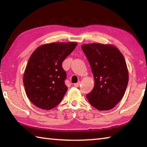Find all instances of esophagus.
Here are the masks:
<instances>
[{
  "mask_svg": "<svg viewBox=\"0 0 147 147\" xmlns=\"http://www.w3.org/2000/svg\"><path fill=\"white\" fill-rule=\"evenodd\" d=\"M80 85V81H79V82H77V83L74 84V87H76V88H77V87H78Z\"/></svg>",
  "mask_w": 147,
  "mask_h": 147,
  "instance_id": "1",
  "label": "esophagus"
}]
</instances>
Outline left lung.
Returning a JSON list of instances; mask_svg holds the SVG:
<instances>
[{
    "instance_id": "obj_1",
    "label": "left lung",
    "mask_w": 147,
    "mask_h": 147,
    "mask_svg": "<svg viewBox=\"0 0 147 147\" xmlns=\"http://www.w3.org/2000/svg\"><path fill=\"white\" fill-rule=\"evenodd\" d=\"M82 49L91 67L94 86L87 98L98 110H109L123 98L128 82V71L120 51L110 45L85 44Z\"/></svg>"
}]
</instances>
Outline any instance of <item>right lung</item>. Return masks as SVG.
Wrapping results in <instances>:
<instances>
[{
  "label": "right lung",
  "instance_id": "1",
  "mask_svg": "<svg viewBox=\"0 0 147 147\" xmlns=\"http://www.w3.org/2000/svg\"><path fill=\"white\" fill-rule=\"evenodd\" d=\"M76 45L75 42L43 45L30 57L23 84L27 96L35 106L49 110L61 102L67 91V74L61 64Z\"/></svg>",
  "mask_w": 147,
  "mask_h": 147
}]
</instances>
